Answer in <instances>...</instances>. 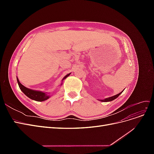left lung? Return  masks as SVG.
I'll return each instance as SVG.
<instances>
[{
    "label": "left lung",
    "mask_w": 154,
    "mask_h": 154,
    "mask_svg": "<svg viewBox=\"0 0 154 154\" xmlns=\"http://www.w3.org/2000/svg\"><path fill=\"white\" fill-rule=\"evenodd\" d=\"M123 92V91H122L120 93H119V94H116V95H114V96H111V97H107V98H105V99H103V100H99L100 101H102V102H108V101H113L114 100H115V99H116L117 98V97L122 94V93Z\"/></svg>",
    "instance_id": "left-lung-1"
}]
</instances>
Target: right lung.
Masks as SVG:
<instances>
[{"label":"right lung","instance_id":"1","mask_svg":"<svg viewBox=\"0 0 154 154\" xmlns=\"http://www.w3.org/2000/svg\"><path fill=\"white\" fill-rule=\"evenodd\" d=\"M70 74H71V73L67 74L66 76H65L64 78L62 79V82H63V81L65 80V79H66L67 77H68ZM17 80L18 86H19L20 90L23 92V93H24L26 96L28 97L29 98L36 101H44L47 100L50 97V95L48 94V93L44 92L42 91H40L30 89V88H27L25 86L22 85L17 77ZM60 85H62V83Z\"/></svg>","mask_w":154,"mask_h":154}]
</instances>
